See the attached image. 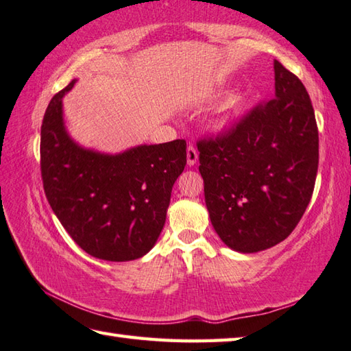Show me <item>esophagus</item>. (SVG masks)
<instances>
[{
    "instance_id": "obj_1",
    "label": "esophagus",
    "mask_w": 351,
    "mask_h": 351,
    "mask_svg": "<svg viewBox=\"0 0 351 351\" xmlns=\"http://www.w3.org/2000/svg\"><path fill=\"white\" fill-rule=\"evenodd\" d=\"M197 162V150L193 146L187 147V164L191 167Z\"/></svg>"
}]
</instances>
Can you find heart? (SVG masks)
Returning <instances> with one entry per match:
<instances>
[{
	"label": "heart",
	"instance_id": "obj_1",
	"mask_svg": "<svg viewBox=\"0 0 351 351\" xmlns=\"http://www.w3.org/2000/svg\"><path fill=\"white\" fill-rule=\"evenodd\" d=\"M245 95L240 93H231L221 101L215 115L211 119V128L215 130H223L228 128L245 108Z\"/></svg>",
	"mask_w": 351,
	"mask_h": 351
}]
</instances>
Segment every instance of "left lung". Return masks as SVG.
I'll return each instance as SVG.
<instances>
[{
    "label": "left lung",
    "mask_w": 351,
    "mask_h": 351,
    "mask_svg": "<svg viewBox=\"0 0 351 351\" xmlns=\"http://www.w3.org/2000/svg\"><path fill=\"white\" fill-rule=\"evenodd\" d=\"M276 94L223 136L199 141V171L213 228L232 251L251 254L291 234L318 171V128L297 75L274 60Z\"/></svg>",
    "instance_id": "obj_1"
}]
</instances>
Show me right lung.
I'll return each instance as SVG.
<instances>
[{"instance_id":"obj_1","label":"right lung","mask_w":351,"mask_h":351,"mask_svg":"<svg viewBox=\"0 0 351 351\" xmlns=\"http://www.w3.org/2000/svg\"><path fill=\"white\" fill-rule=\"evenodd\" d=\"M62 89L40 126V173L51 210L82 250L129 262L154 248L166 223L171 189L185 167L184 140L140 144L119 154L82 146L68 132Z\"/></svg>"}]
</instances>
